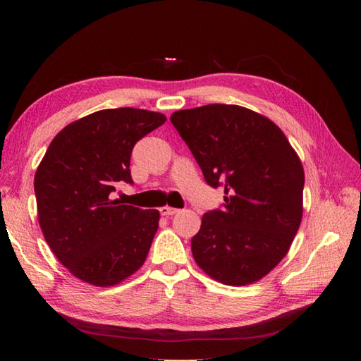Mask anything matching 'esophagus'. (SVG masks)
I'll return each instance as SVG.
<instances>
[{
  "instance_id": "esophagus-1",
  "label": "esophagus",
  "mask_w": 361,
  "mask_h": 361,
  "mask_svg": "<svg viewBox=\"0 0 361 361\" xmlns=\"http://www.w3.org/2000/svg\"><path fill=\"white\" fill-rule=\"evenodd\" d=\"M159 212H161V216L169 217V216H173V214L178 212V209L171 208V206H163V208H159Z\"/></svg>"
}]
</instances>
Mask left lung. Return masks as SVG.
Wrapping results in <instances>:
<instances>
[{"label":"left lung","instance_id":"left-lung-1","mask_svg":"<svg viewBox=\"0 0 361 361\" xmlns=\"http://www.w3.org/2000/svg\"><path fill=\"white\" fill-rule=\"evenodd\" d=\"M171 122L221 208L206 212L190 242L198 267L226 286H247L287 255L302 217L304 169L282 130L239 105L175 111Z\"/></svg>","mask_w":361,"mask_h":361}]
</instances>
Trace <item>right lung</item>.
Masks as SVG:
<instances>
[{"mask_svg": "<svg viewBox=\"0 0 361 361\" xmlns=\"http://www.w3.org/2000/svg\"><path fill=\"white\" fill-rule=\"evenodd\" d=\"M166 116L141 109L91 113L66 126L46 150L34 180L38 221L56 257L75 278L97 287L119 283L140 268L159 212L113 200L133 185L135 144Z\"/></svg>", "mask_w": 361, "mask_h": 361, "instance_id": "obj_1", "label": "right lung"}]
</instances>
